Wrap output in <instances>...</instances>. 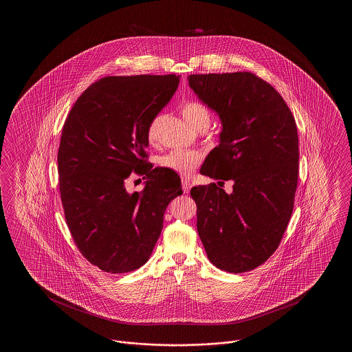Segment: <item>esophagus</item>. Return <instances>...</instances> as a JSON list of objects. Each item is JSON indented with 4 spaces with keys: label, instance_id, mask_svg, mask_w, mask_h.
<instances>
[{
    "label": "esophagus",
    "instance_id": "esophagus-1",
    "mask_svg": "<svg viewBox=\"0 0 352 352\" xmlns=\"http://www.w3.org/2000/svg\"><path fill=\"white\" fill-rule=\"evenodd\" d=\"M182 187H184V191L187 194L191 188V184H190V179L188 178H182Z\"/></svg>",
    "mask_w": 352,
    "mask_h": 352
}]
</instances>
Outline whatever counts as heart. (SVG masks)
<instances>
[{
    "label": "heart",
    "mask_w": 352,
    "mask_h": 352,
    "mask_svg": "<svg viewBox=\"0 0 352 352\" xmlns=\"http://www.w3.org/2000/svg\"><path fill=\"white\" fill-rule=\"evenodd\" d=\"M182 113L187 122L195 129H207L211 122V112L210 109L201 104V101L187 100L182 105ZM164 121V115L158 113L151 118L146 126V140L154 145L160 140V128ZM203 161V155L199 151H182L175 149L160 158V166L173 170L182 175H188L195 168H198Z\"/></svg>",
    "instance_id": "1"
}]
</instances>
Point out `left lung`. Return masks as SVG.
Listing matches in <instances>:
<instances>
[{
  "label": "left lung",
  "mask_w": 352,
  "mask_h": 352,
  "mask_svg": "<svg viewBox=\"0 0 352 352\" xmlns=\"http://www.w3.org/2000/svg\"><path fill=\"white\" fill-rule=\"evenodd\" d=\"M188 84L223 124L220 144L201 173L218 184L234 181L231 195L217 184L190 190L198 234L215 267L248 272L278 248L294 208L300 161L296 120L283 96L252 72L195 74Z\"/></svg>",
  "instance_id": "left-lung-1"
}]
</instances>
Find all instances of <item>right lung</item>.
I'll return each mask as SVG.
<instances>
[{"mask_svg":"<svg viewBox=\"0 0 352 352\" xmlns=\"http://www.w3.org/2000/svg\"><path fill=\"white\" fill-rule=\"evenodd\" d=\"M179 76H105L71 108L59 151V191L68 230L84 257L108 273L142 267L164 227V214L182 194L179 175L148 161V122L168 104ZM148 181L129 195L124 181Z\"/></svg>","mask_w":352,"mask_h":352,"instance_id":"add662e5","label":"right lung"}]
</instances>
